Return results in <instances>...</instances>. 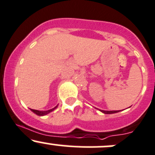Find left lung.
<instances>
[{
    "mask_svg": "<svg viewBox=\"0 0 155 155\" xmlns=\"http://www.w3.org/2000/svg\"><path fill=\"white\" fill-rule=\"evenodd\" d=\"M101 112H104L105 114H112V113H115V112H118L119 110H117V111H105V110H101Z\"/></svg>",
    "mask_w": 155,
    "mask_h": 155,
    "instance_id": "obj_1",
    "label": "left lung"
}]
</instances>
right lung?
Listing matches in <instances>:
<instances>
[{
	"mask_svg": "<svg viewBox=\"0 0 155 155\" xmlns=\"http://www.w3.org/2000/svg\"><path fill=\"white\" fill-rule=\"evenodd\" d=\"M56 107H55L53 108V109H49V110H48V111H44V112H42V111L36 110V109H31V110L32 111V112H34L35 114H37V115H40V116H41V115H46V114L51 112V111L54 110V109H55Z\"/></svg>",
	"mask_w": 155,
	"mask_h": 155,
	"instance_id": "obj_1",
	"label": "right lung"
}]
</instances>
